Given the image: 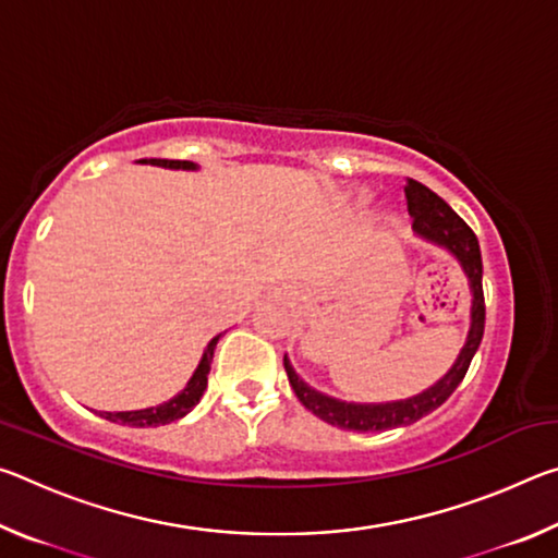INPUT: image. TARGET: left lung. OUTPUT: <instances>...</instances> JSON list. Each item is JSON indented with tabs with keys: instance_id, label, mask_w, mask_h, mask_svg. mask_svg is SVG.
<instances>
[{
	"instance_id": "left-lung-1",
	"label": "left lung",
	"mask_w": 558,
	"mask_h": 558,
	"mask_svg": "<svg viewBox=\"0 0 558 558\" xmlns=\"http://www.w3.org/2000/svg\"><path fill=\"white\" fill-rule=\"evenodd\" d=\"M405 204H409V216L413 221V231L430 243L440 245V248L450 251L460 268L465 270L470 280L472 292V307H470V332L465 339V347L460 349L456 364L450 366V372L442 376L418 396L403 401H389V403H347L332 399L315 391L313 386H307L300 379L288 362V356L282 359L286 364L288 379L292 391L305 405L307 411H313L317 418H323L329 426L344 428V430H359V433H374V430H389L399 426H411V423L421 421L423 415H428L438 409V405L450 399V393L458 389V384L465 379L468 366L475 356L480 342H483L485 332V295H483V256H480V243L477 235L472 233L470 226L460 219V216L450 209V206L440 199L436 192H430L428 186H423L415 179H405Z\"/></svg>"
}]
</instances>
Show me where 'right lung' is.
<instances>
[{
    "label": "right lung",
    "mask_w": 558,
    "mask_h": 558,
    "mask_svg": "<svg viewBox=\"0 0 558 558\" xmlns=\"http://www.w3.org/2000/svg\"><path fill=\"white\" fill-rule=\"evenodd\" d=\"M143 165H155V167H165V169H196L194 162L189 159H140ZM221 337V335H219ZM219 337H214L209 344L204 349V356L196 372L192 374V379L186 381V386L179 391L174 399H169L159 405H153V409H140V411H102V418H108L112 423H120V426H132V428H153V426H165V423L179 421L182 415L194 409L199 399L204 396L206 389V376H209L211 369V359H214V349Z\"/></svg>",
    "instance_id": "1"
}]
</instances>
